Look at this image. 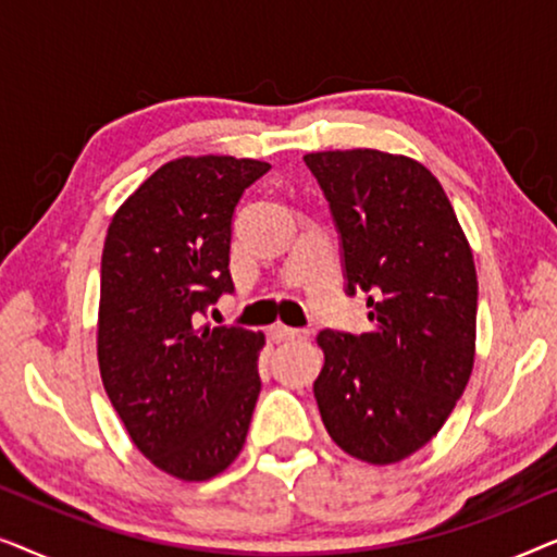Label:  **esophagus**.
<instances>
[{"label": "esophagus", "mask_w": 557, "mask_h": 557, "mask_svg": "<svg viewBox=\"0 0 557 557\" xmlns=\"http://www.w3.org/2000/svg\"><path fill=\"white\" fill-rule=\"evenodd\" d=\"M271 334L276 339H307L309 337L307 330H296V326H286V324H273Z\"/></svg>", "instance_id": "esophagus-1"}]
</instances>
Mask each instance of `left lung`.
Instances as JSON below:
<instances>
[{
  "mask_svg": "<svg viewBox=\"0 0 557 557\" xmlns=\"http://www.w3.org/2000/svg\"><path fill=\"white\" fill-rule=\"evenodd\" d=\"M339 233L345 294L370 330H322L314 380L342 451L395 463L436 436L474 364L476 269L444 187L423 164L375 149L304 157Z\"/></svg>",
  "mask_w": 557,
  "mask_h": 557,
  "instance_id": "left-lung-1",
  "label": "left lung"
}]
</instances>
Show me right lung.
<instances>
[{"label": "right lung", "instance_id": "obj_1", "mask_svg": "<svg viewBox=\"0 0 557 557\" xmlns=\"http://www.w3.org/2000/svg\"><path fill=\"white\" fill-rule=\"evenodd\" d=\"M271 164L182 157L113 215L101 258L98 364L128 436L166 474L202 482L246 444L263 334L200 317L233 294V215Z\"/></svg>", "mask_w": 557, "mask_h": 557}]
</instances>
